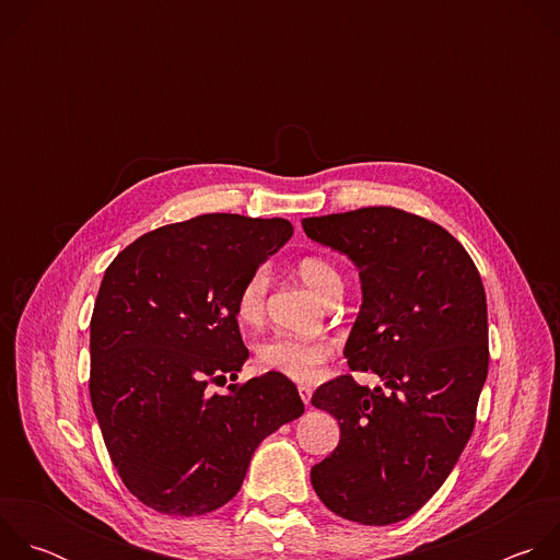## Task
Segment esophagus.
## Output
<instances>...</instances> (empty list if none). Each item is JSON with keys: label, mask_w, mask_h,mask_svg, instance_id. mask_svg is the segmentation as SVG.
<instances>
[{"label": "esophagus", "mask_w": 560, "mask_h": 560, "mask_svg": "<svg viewBox=\"0 0 560 560\" xmlns=\"http://www.w3.org/2000/svg\"><path fill=\"white\" fill-rule=\"evenodd\" d=\"M299 396L303 398V404H305V406H310V398H312V389H310V387L301 385V387H299Z\"/></svg>", "instance_id": "obj_1"}]
</instances>
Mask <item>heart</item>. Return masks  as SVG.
<instances>
[{
    "instance_id": "heart-1",
    "label": "heart",
    "mask_w": 560,
    "mask_h": 560,
    "mask_svg": "<svg viewBox=\"0 0 560 560\" xmlns=\"http://www.w3.org/2000/svg\"><path fill=\"white\" fill-rule=\"evenodd\" d=\"M301 281L322 301H332L343 294L341 272L322 257H305L296 264ZM268 272L255 270L236 294V316L244 324H259L266 310ZM335 343L326 337H292L275 335L259 343L257 361L266 370H275L292 381L310 383L322 372V365L332 357Z\"/></svg>"
}]
</instances>
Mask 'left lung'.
<instances>
[{
  "mask_svg": "<svg viewBox=\"0 0 560 560\" xmlns=\"http://www.w3.org/2000/svg\"><path fill=\"white\" fill-rule=\"evenodd\" d=\"M312 242L359 270L361 307L346 341L352 376L328 381L312 406L341 428L316 463V497L341 518L392 525L421 510L467 445L488 378V303L465 248L441 225L374 206L301 221Z\"/></svg>",
  "mask_w": 560,
  "mask_h": 560,
  "instance_id": "1",
  "label": "left lung"
}]
</instances>
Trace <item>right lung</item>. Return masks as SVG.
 <instances>
[{
	"label": "right lung",
	"instance_id": "1",
	"mask_svg": "<svg viewBox=\"0 0 560 560\" xmlns=\"http://www.w3.org/2000/svg\"><path fill=\"white\" fill-rule=\"evenodd\" d=\"M290 236L285 219L212 212L139 236L108 266L91 318V401L143 505L168 516L225 505L259 443L303 415L279 372L208 389L248 361L236 294Z\"/></svg>",
	"mask_w": 560,
	"mask_h": 560
}]
</instances>
